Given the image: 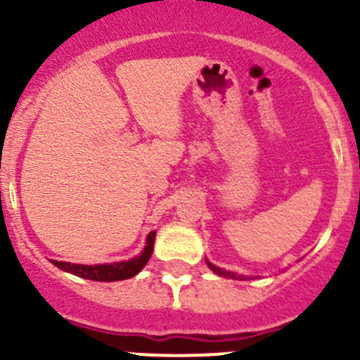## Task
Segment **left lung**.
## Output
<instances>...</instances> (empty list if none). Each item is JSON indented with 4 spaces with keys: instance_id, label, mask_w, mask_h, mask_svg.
Returning <instances> with one entry per match:
<instances>
[{
    "instance_id": "left-lung-1",
    "label": "left lung",
    "mask_w": 360,
    "mask_h": 360,
    "mask_svg": "<svg viewBox=\"0 0 360 360\" xmlns=\"http://www.w3.org/2000/svg\"><path fill=\"white\" fill-rule=\"evenodd\" d=\"M205 262H207V267L211 269L212 273L218 274V276H223V278H232V280H246V276H240V274L230 273V271H225V269L216 267V265H214V264H211V262H209V260H205Z\"/></svg>"
}]
</instances>
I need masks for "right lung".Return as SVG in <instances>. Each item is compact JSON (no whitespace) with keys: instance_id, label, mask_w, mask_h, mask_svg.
Listing matches in <instances>:
<instances>
[{"instance_id":"right-lung-1","label":"right lung","mask_w":360,"mask_h":360,"mask_svg":"<svg viewBox=\"0 0 360 360\" xmlns=\"http://www.w3.org/2000/svg\"><path fill=\"white\" fill-rule=\"evenodd\" d=\"M155 237L156 232L148 233L146 239V246L137 257L130 258V260L123 262H112V264H98V265H86V264H70V262H58L51 260L56 267H59L65 273L73 274V276L84 278V280H93V281H121L134 278L139 274L146 264L149 262L153 255V246H155Z\"/></svg>"}]
</instances>
